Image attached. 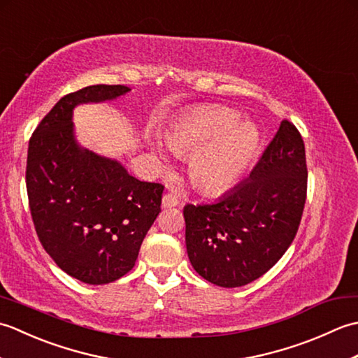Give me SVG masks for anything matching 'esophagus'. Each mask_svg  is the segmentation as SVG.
Returning <instances> with one entry per match:
<instances>
[{
	"label": "esophagus",
	"mask_w": 358,
	"mask_h": 358,
	"mask_svg": "<svg viewBox=\"0 0 358 358\" xmlns=\"http://www.w3.org/2000/svg\"><path fill=\"white\" fill-rule=\"evenodd\" d=\"M180 204V200L177 194L173 192H167L163 195V200H162V206L166 209V208H173V206H178Z\"/></svg>",
	"instance_id": "1"
}]
</instances>
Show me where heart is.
<instances>
[{"label":"heart","instance_id":"b5f03b06","mask_svg":"<svg viewBox=\"0 0 358 358\" xmlns=\"http://www.w3.org/2000/svg\"><path fill=\"white\" fill-rule=\"evenodd\" d=\"M237 113L223 106H206L180 117L164 140L177 155H191L189 175L204 192H223L248 171L258 149V131L248 121H235ZM154 154L164 162L158 144Z\"/></svg>","mask_w":358,"mask_h":358}]
</instances>
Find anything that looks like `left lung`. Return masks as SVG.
Wrapping results in <instances>:
<instances>
[{
	"mask_svg": "<svg viewBox=\"0 0 358 358\" xmlns=\"http://www.w3.org/2000/svg\"><path fill=\"white\" fill-rule=\"evenodd\" d=\"M305 143L283 120L250 177L222 199L186 204L187 257L222 287L260 278L291 246L306 201Z\"/></svg>",
	"mask_w": 358,
	"mask_h": 358,
	"instance_id": "obj_1",
	"label": "left lung"
}]
</instances>
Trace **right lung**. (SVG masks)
<instances>
[{
    "mask_svg": "<svg viewBox=\"0 0 358 358\" xmlns=\"http://www.w3.org/2000/svg\"><path fill=\"white\" fill-rule=\"evenodd\" d=\"M129 90L96 85L64 95L29 141L26 186L38 238L58 268L87 285L126 275L162 212L163 185L136 180L117 159L83 149L73 135L75 106Z\"/></svg>",
    "mask_w": 358,
    "mask_h": 358,
    "instance_id": "add662e5",
    "label": "right lung"
}]
</instances>
